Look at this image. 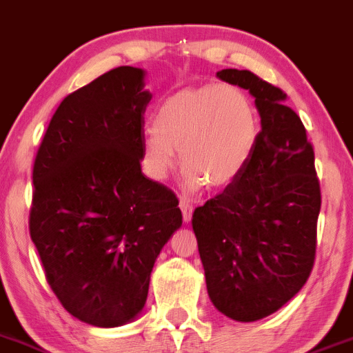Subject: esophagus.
Instances as JSON below:
<instances>
[{"instance_id": "34e87169", "label": "esophagus", "mask_w": 353, "mask_h": 353, "mask_svg": "<svg viewBox=\"0 0 353 353\" xmlns=\"http://www.w3.org/2000/svg\"><path fill=\"white\" fill-rule=\"evenodd\" d=\"M180 210H182L183 213V221H190V218H192V203H190L189 199H185V197H182L180 199Z\"/></svg>"}]
</instances>
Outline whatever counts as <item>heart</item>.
<instances>
[{"label": "heart", "instance_id": "b5f03b06", "mask_svg": "<svg viewBox=\"0 0 353 353\" xmlns=\"http://www.w3.org/2000/svg\"><path fill=\"white\" fill-rule=\"evenodd\" d=\"M260 121L253 102L236 86H203L168 97L152 116L143 143V166L163 180L176 164V150L190 187L206 180L225 187L239 179L256 149Z\"/></svg>", "mask_w": 353, "mask_h": 353}]
</instances>
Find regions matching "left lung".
<instances>
[{"mask_svg":"<svg viewBox=\"0 0 353 353\" xmlns=\"http://www.w3.org/2000/svg\"><path fill=\"white\" fill-rule=\"evenodd\" d=\"M221 81L250 90L261 117L256 149L239 179L197 206L192 229L208 294L241 322L279 310L307 283L317 250L321 183L300 116L286 93L251 70Z\"/></svg>","mask_w":353,"mask_h":353,"instance_id":"8db88e82","label":"left lung"}]
</instances>
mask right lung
Returning a JSON list of instances; mask_svg holds the SVG:
<instances>
[{
  "mask_svg": "<svg viewBox=\"0 0 353 353\" xmlns=\"http://www.w3.org/2000/svg\"><path fill=\"white\" fill-rule=\"evenodd\" d=\"M143 70L116 67L69 93L32 168L29 232L46 281L79 321L116 327L143 308L150 272L182 225L173 190L145 179Z\"/></svg>",
  "mask_w": 353,
  "mask_h": 353,
  "instance_id": "right-lung-1",
  "label": "right lung"
}]
</instances>
